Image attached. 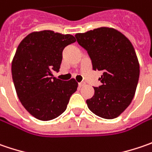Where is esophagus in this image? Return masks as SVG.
Listing matches in <instances>:
<instances>
[{"instance_id": "esophagus-1", "label": "esophagus", "mask_w": 152, "mask_h": 152, "mask_svg": "<svg viewBox=\"0 0 152 152\" xmlns=\"http://www.w3.org/2000/svg\"><path fill=\"white\" fill-rule=\"evenodd\" d=\"M85 85V83H78V86H79V88H82V87H83Z\"/></svg>"}]
</instances>
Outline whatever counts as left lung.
<instances>
[{"label": "left lung", "instance_id": "8db88e82", "mask_svg": "<svg viewBox=\"0 0 152 152\" xmlns=\"http://www.w3.org/2000/svg\"><path fill=\"white\" fill-rule=\"evenodd\" d=\"M77 42L88 51L93 69L103 71L101 86L87 99L98 116L114 119L131 104L140 77V64L131 42L120 31L100 27L76 34Z\"/></svg>", "mask_w": 152, "mask_h": 152}]
</instances>
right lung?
I'll return each mask as SVG.
<instances>
[{
  "label": "right lung",
  "mask_w": 152,
  "mask_h": 152,
  "mask_svg": "<svg viewBox=\"0 0 152 152\" xmlns=\"http://www.w3.org/2000/svg\"><path fill=\"white\" fill-rule=\"evenodd\" d=\"M75 37L53 30L35 31L19 43L12 61V76L17 95L26 110L38 120L49 121L67 108L77 89L75 79L64 82L51 77L58 71L64 48Z\"/></svg>",
  "instance_id": "obj_1"
}]
</instances>
